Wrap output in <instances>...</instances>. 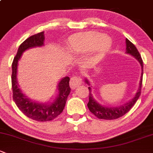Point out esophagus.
<instances>
[{"mask_svg":"<svg viewBox=\"0 0 153 153\" xmlns=\"http://www.w3.org/2000/svg\"><path fill=\"white\" fill-rule=\"evenodd\" d=\"M82 83V78L81 77L73 76L72 77L70 81V86L72 89H75L78 86H81Z\"/></svg>","mask_w":153,"mask_h":153,"instance_id":"obj_1","label":"esophagus"}]
</instances>
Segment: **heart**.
I'll list each match as a JSON object with an SVG mask.
<instances>
[{
  "label": "heart",
  "instance_id": "obj_1",
  "mask_svg": "<svg viewBox=\"0 0 153 153\" xmlns=\"http://www.w3.org/2000/svg\"><path fill=\"white\" fill-rule=\"evenodd\" d=\"M111 45L108 36L97 32H87L72 36L68 42V48L78 54H86L93 51L91 60L98 62Z\"/></svg>",
  "mask_w": 153,
  "mask_h": 153
}]
</instances>
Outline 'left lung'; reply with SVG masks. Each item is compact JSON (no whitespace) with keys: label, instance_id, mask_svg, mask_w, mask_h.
Instances as JSON below:
<instances>
[{"label":"left lung","instance_id":"obj_1","mask_svg":"<svg viewBox=\"0 0 153 153\" xmlns=\"http://www.w3.org/2000/svg\"><path fill=\"white\" fill-rule=\"evenodd\" d=\"M125 43H126V53L130 54L132 56L135 58L138 62H139L141 65V79L139 82V86L136 91V94L131 100L127 102L126 103L123 104V105H120L119 106H105L100 104L99 102H97L95 99H94V96L91 94V88L90 86V82L87 78L85 79V82L87 83L89 86V100L88 102L87 106L89 108V111L93 114L95 117L97 118L102 119V120H115V119L120 118V117H123L125 114L128 113L131 108L134 105L136 101L139 99V96L141 94V85H142V76H143V61L141 59V57L139 54V51L135 47L134 45L131 42V41L126 39H125Z\"/></svg>","mask_w":153,"mask_h":153}]
</instances>
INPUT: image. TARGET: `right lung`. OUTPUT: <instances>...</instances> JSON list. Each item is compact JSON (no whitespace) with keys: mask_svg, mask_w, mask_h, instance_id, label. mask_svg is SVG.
<instances>
[{"mask_svg":"<svg viewBox=\"0 0 153 153\" xmlns=\"http://www.w3.org/2000/svg\"><path fill=\"white\" fill-rule=\"evenodd\" d=\"M44 31L33 35L25 39L19 47L17 55L14 58L12 64L13 100L18 108L24 114L30 119L39 122L51 121L60 114L63 111L67 99L71 90L69 84L70 78L67 76L62 78L58 83L57 96L53 101L51 102H39L30 100L23 94L22 90L20 89L17 77L19 60L23 52L30 48L42 47L44 45Z\"/></svg>","mask_w":153,"mask_h":153,"instance_id":"obj_1","label":"right lung"}]
</instances>
